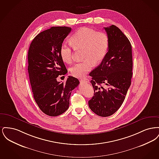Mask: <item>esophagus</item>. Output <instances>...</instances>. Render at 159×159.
Listing matches in <instances>:
<instances>
[{
	"label": "esophagus",
	"instance_id": "1",
	"mask_svg": "<svg viewBox=\"0 0 159 159\" xmlns=\"http://www.w3.org/2000/svg\"><path fill=\"white\" fill-rule=\"evenodd\" d=\"M80 82H84V83H89V80L88 79H83L80 80Z\"/></svg>",
	"mask_w": 159,
	"mask_h": 159
}]
</instances>
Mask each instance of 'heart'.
<instances>
[{
  "instance_id": "1",
  "label": "heart",
  "mask_w": 159,
  "mask_h": 159,
  "mask_svg": "<svg viewBox=\"0 0 159 159\" xmlns=\"http://www.w3.org/2000/svg\"><path fill=\"white\" fill-rule=\"evenodd\" d=\"M71 43L75 48H83V58L70 68L72 76L83 77L93 66L105 58L110 46L108 35L104 31H97L88 27H82L72 35ZM61 58L64 62L70 63L73 60V49L71 44L62 43L60 49Z\"/></svg>"
}]
</instances>
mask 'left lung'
Segmentation results:
<instances>
[{
  "mask_svg": "<svg viewBox=\"0 0 159 159\" xmlns=\"http://www.w3.org/2000/svg\"><path fill=\"white\" fill-rule=\"evenodd\" d=\"M110 39L109 49L100 65L89 73L94 95L88 101L91 110L101 117L116 113L123 104L132 77V46L117 27L104 28Z\"/></svg>",
  "mask_w": 159,
  "mask_h": 159,
  "instance_id": "obj_1",
  "label": "left lung"
}]
</instances>
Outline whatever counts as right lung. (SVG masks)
Instances as JSON below:
<instances>
[{"label":"right lung","mask_w":159,"mask_h":159,"mask_svg":"<svg viewBox=\"0 0 159 159\" xmlns=\"http://www.w3.org/2000/svg\"><path fill=\"white\" fill-rule=\"evenodd\" d=\"M71 30L68 27H52L34 38L28 52V72L33 97L39 108L48 116H57L69 107L71 91L79 80L68 76L66 82L57 80L67 73L60 49Z\"/></svg>","instance_id":"1"}]
</instances>
